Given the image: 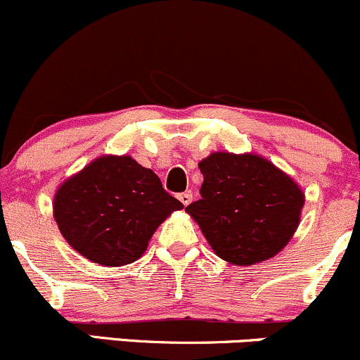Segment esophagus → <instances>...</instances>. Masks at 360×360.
<instances>
[{"label":"esophagus","mask_w":360,"mask_h":360,"mask_svg":"<svg viewBox=\"0 0 360 360\" xmlns=\"http://www.w3.org/2000/svg\"><path fill=\"white\" fill-rule=\"evenodd\" d=\"M177 198H179V201L184 205V207H188V205L193 201V195L189 191H186V193H181V195H177Z\"/></svg>","instance_id":"esophagus-1"}]
</instances>
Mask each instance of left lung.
Instances as JSON below:
<instances>
[{
  "instance_id": "left-lung-1",
  "label": "left lung",
  "mask_w": 360,
  "mask_h": 360,
  "mask_svg": "<svg viewBox=\"0 0 360 360\" xmlns=\"http://www.w3.org/2000/svg\"><path fill=\"white\" fill-rule=\"evenodd\" d=\"M198 167L201 200L186 212L219 258L250 266L287 246L304 207L302 189L290 176L255 153L213 152Z\"/></svg>"
}]
</instances>
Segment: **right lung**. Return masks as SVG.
Returning a JSON list of instances; mask_svg holds the SVG:
<instances>
[{"label":"right lung","instance_id":"1","mask_svg":"<svg viewBox=\"0 0 360 360\" xmlns=\"http://www.w3.org/2000/svg\"><path fill=\"white\" fill-rule=\"evenodd\" d=\"M183 203L152 169L129 155H104L66 179L54 195V219L75 251L104 266L136 262L157 227Z\"/></svg>","mask_w":360,"mask_h":360}]
</instances>
